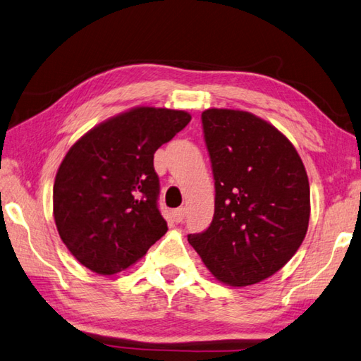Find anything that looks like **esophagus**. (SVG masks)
<instances>
[{
	"mask_svg": "<svg viewBox=\"0 0 361 361\" xmlns=\"http://www.w3.org/2000/svg\"><path fill=\"white\" fill-rule=\"evenodd\" d=\"M183 218H185V208H176L173 212V219L176 222H182Z\"/></svg>",
	"mask_w": 361,
	"mask_h": 361,
	"instance_id": "1",
	"label": "esophagus"
}]
</instances>
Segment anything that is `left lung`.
<instances>
[{
  "instance_id": "obj_1",
  "label": "left lung",
  "mask_w": 361,
  "mask_h": 361,
  "mask_svg": "<svg viewBox=\"0 0 361 361\" xmlns=\"http://www.w3.org/2000/svg\"><path fill=\"white\" fill-rule=\"evenodd\" d=\"M202 128L214 214L188 243L221 283L256 284L284 267L307 233L306 168L284 134L245 111L207 109Z\"/></svg>"
}]
</instances>
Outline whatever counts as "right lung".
Instances as JSON below:
<instances>
[{"label":"right lung","mask_w":361,"mask_h":361,"mask_svg":"<svg viewBox=\"0 0 361 361\" xmlns=\"http://www.w3.org/2000/svg\"><path fill=\"white\" fill-rule=\"evenodd\" d=\"M185 111L139 106L71 147L54 183V219L74 258L99 275L137 262L166 233L154 153L188 125Z\"/></svg>","instance_id":"add662e5"}]
</instances>
